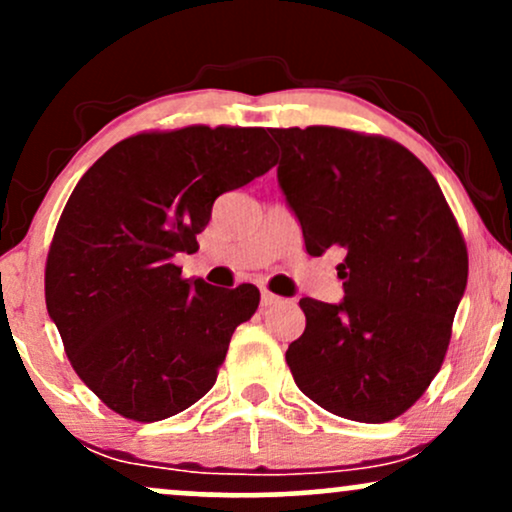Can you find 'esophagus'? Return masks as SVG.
Masks as SVG:
<instances>
[{
    "instance_id": "1",
    "label": "esophagus",
    "mask_w": 512,
    "mask_h": 512,
    "mask_svg": "<svg viewBox=\"0 0 512 512\" xmlns=\"http://www.w3.org/2000/svg\"><path fill=\"white\" fill-rule=\"evenodd\" d=\"M276 303H281L279 296H274L272 291H262V308H272Z\"/></svg>"
}]
</instances>
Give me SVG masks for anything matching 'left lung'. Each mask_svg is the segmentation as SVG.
<instances>
[{"instance_id":"1","label":"left lung","mask_w":512,"mask_h":512,"mask_svg":"<svg viewBox=\"0 0 512 512\" xmlns=\"http://www.w3.org/2000/svg\"><path fill=\"white\" fill-rule=\"evenodd\" d=\"M305 250H342L344 301L301 298L286 363L305 397L361 424L416 402L448 351L467 245L436 178L402 144L339 127L269 129Z\"/></svg>"}]
</instances>
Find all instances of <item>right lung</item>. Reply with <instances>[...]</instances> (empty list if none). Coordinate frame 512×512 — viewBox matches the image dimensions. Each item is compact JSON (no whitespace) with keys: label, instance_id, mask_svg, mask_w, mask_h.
<instances>
[{"label":"right lung","instance_id":"right-lung-1","mask_svg":"<svg viewBox=\"0 0 512 512\" xmlns=\"http://www.w3.org/2000/svg\"><path fill=\"white\" fill-rule=\"evenodd\" d=\"M274 163L264 127L192 125L122 139L74 187L48 252L45 303L76 375L115 414L151 424L214 387L260 291L182 279L173 257L197 252L216 197Z\"/></svg>","mask_w":512,"mask_h":512}]
</instances>
